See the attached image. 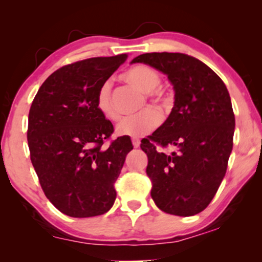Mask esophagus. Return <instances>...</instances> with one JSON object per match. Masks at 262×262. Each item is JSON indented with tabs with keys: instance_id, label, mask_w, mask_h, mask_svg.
<instances>
[{
	"instance_id": "1",
	"label": "esophagus",
	"mask_w": 262,
	"mask_h": 262,
	"mask_svg": "<svg viewBox=\"0 0 262 262\" xmlns=\"http://www.w3.org/2000/svg\"><path fill=\"white\" fill-rule=\"evenodd\" d=\"M132 144H134L135 148H138V146L141 145V142H139V139L134 138V139H132Z\"/></svg>"
}]
</instances>
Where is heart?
I'll return each mask as SVG.
<instances>
[{"mask_svg": "<svg viewBox=\"0 0 262 262\" xmlns=\"http://www.w3.org/2000/svg\"><path fill=\"white\" fill-rule=\"evenodd\" d=\"M123 78L127 83L137 87L145 94H149V100L151 106L157 112L163 113L169 106V101L162 92L157 91L161 85V76L156 70L148 66L138 64L130 68L123 75ZM96 107L99 112L108 120H117L118 114L114 107L112 99V83L105 81L100 85L96 93ZM159 124V116L155 111L144 110L137 116L124 118L117 125V134L120 136H128V137L139 138L142 136L149 134Z\"/></svg>", "mask_w": 262, "mask_h": 262, "instance_id": "1", "label": "heart"}]
</instances>
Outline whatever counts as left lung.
Returning a JSON list of instances; mask_svg holds the SVG:
<instances>
[{
  "label": "left lung",
  "instance_id": "obj_1",
  "mask_svg": "<svg viewBox=\"0 0 262 262\" xmlns=\"http://www.w3.org/2000/svg\"><path fill=\"white\" fill-rule=\"evenodd\" d=\"M131 63L167 75L175 93L169 117L141 144L151 198L163 212L194 216L211 203L227 171L235 131L230 95L211 68L185 53H144ZM156 144L178 151L162 153Z\"/></svg>",
  "mask_w": 262,
  "mask_h": 262
}]
</instances>
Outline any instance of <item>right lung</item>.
<instances>
[{
  "label": "right lung",
  "instance_id": "right-lung-1",
  "mask_svg": "<svg viewBox=\"0 0 262 262\" xmlns=\"http://www.w3.org/2000/svg\"><path fill=\"white\" fill-rule=\"evenodd\" d=\"M127 55L69 64L46 78L28 114L31 161L46 198L60 212L85 218L113 206L119 177L134 149L127 136L102 144L113 125L96 107V93Z\"/></svg>",
  "mask_w": 262,
  "mask_h": 262
}]
</instances>
